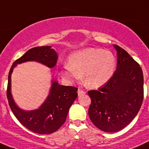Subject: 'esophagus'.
Instances as JSON below:
<instances>
[{
  "label": "esophagus",
  "instance_id": "obj_1",
  "mask_svg": "<svg viewBox=\"0 0 149 149\" xmlns=\"http://www.w3.org/2000/svg\"><path fill=\"white\" fill-rule=\"evenodd\" d=\"M77 93H78V95H79V96H81V95H84L86 93H85V91H82V90H80V89L78 90Z\"/></svg>",
  "mask_w": 149,
  "mask_h": 149
}]
</instances>
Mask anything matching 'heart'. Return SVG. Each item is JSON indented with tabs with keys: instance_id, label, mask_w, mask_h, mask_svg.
Returning <instances> with one entry per match:
<instances>
[{
	"instance_id": "heart-1",
	"label": "heart",
	"mask_w": 149,
	"mask_h": 149,
	"mask_svg": "<svg viewBox=\"0 0 149 149\" xmlns=\"http://www.w3.org/2000/svg\"><path fill=\"white\" fill-rule=\"evenodd\" d=\"M116 61L110 51L87 48L73 53L62 74L70 81H79L84 75V81L91 88L103 86L111 79L116 70Z\"/></svg>"
}]
</instances>
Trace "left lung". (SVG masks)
I'll return each instance as SVG.
<instances>
[{
    "label": "left lung",
    "instance_id": "8db88e82",
    "mask_svg": "<svg viewBox=\"0 0 149 149\" xmlns=\"http://www.w3.org/2000/svg\"><path fill=\"white\" fill-rule=\"evenodd\" d=\"M117 65L111 79L98 91H88V115L99 129L113 133L126 127L138 113L143 100V74L125 49L113 45Z\"/></svg>",
    "mask_w": 149,
    "mask_h": 149
}]
</instances>
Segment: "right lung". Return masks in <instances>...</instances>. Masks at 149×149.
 Segmentation results:
<instances>
[{"label":"right lung","instance_id":"1","mask_svg":"<svg viewBox=\"0 0 149 149\" xmlns=\"http://www.w3.org/2000/svg\"><path fill=\"white\" fill-rule=\"evenodd\" d=\"M58 54L51 46L36 47L29 49L13 63L8 76L7 99L13 113L27 129L39 134H49L60 128L65 123L70 108L76 100L77 88L61 85L53 76L49 94L37 109L26 111L18 106L11 91L12 73L18 65L36 61L49 68H53L58 60ZM52 72V70H51Z\"/></svg>","mask_w":149,"mask_h":149}]
</instances>
